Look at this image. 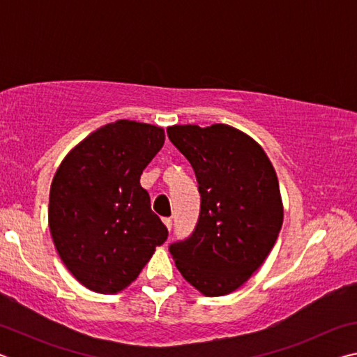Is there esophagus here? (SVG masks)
<instances>
[{
    "label": "esophagus",
    "mask_w": 357,
    "mask_h": 357,
    "mask_svg": "<svg viewBox=\"0 0 357 357\" xmlns=\"http://www.w3.org/2000/svg\"><path fill=\"white\" fill-rule=\"evenodd\" d=\"M164 223H165V227H167L168 231H170V229H172V225H173V222H172L170 217H167V219H164Z\"/></svg>",
    "instance_id": "34e87169"
}]
</instances>
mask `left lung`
Segmentation results:
<instances>
[{"label": "left lung", "mask_w": 357, "mask_h": 357, "mask_svg": "<svg viewBox=\"0 0 357 357\" xmlns=\"http://www.w3.org/2000/svg\"><path fill=\"white\" fill-rule=\"evenodd\" d=\"M168 138L195 172L202 208L195 231L170 245L181 275L204 296L250 279L283 223L279 179L264 149L228 124L170 126Z\"/></svg>", "instance_id": "1"}]
</instances>
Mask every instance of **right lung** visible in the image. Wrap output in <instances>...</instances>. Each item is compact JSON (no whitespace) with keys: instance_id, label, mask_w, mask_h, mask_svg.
<instances>
[{"instance_id":"1","label":"right lung","mask_w":357,"mask_h":357,"mask_svg":"<svg viewBox=\"0 0 357 357\" xmlns=\"http://www.w3.org/2000/svg\"><path fill=\"white\" fill-rule=\"evenodd\" d=\"M164 142L159 126L118 119L72 148L53 176V244L69 273L91 291H123L167 241V228L140 184Z\"/></svg>"}]
</instances>
